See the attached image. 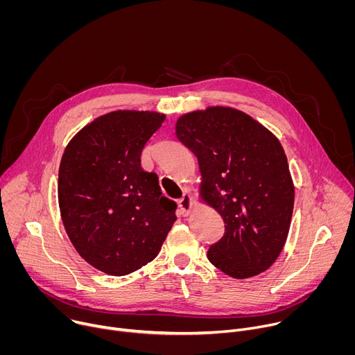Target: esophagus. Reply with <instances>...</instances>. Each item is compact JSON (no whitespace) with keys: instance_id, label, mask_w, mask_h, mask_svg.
Here are the masks:
<instances>
[{"instance_id":"34e87169","label":"esophagus","mask_w":355,"mask_h":355,"mask_svg":"<svg viewBox=\"0 0 355 355\" xmlns=\"http://www.w3.org/2000/svg\"><path fill=\"white\" fill-rule=\"evenodd\" d=\"M178 207H180V211L184 216L189 215L193 209V200H192V196L189 193H184L182 198L178 200Z\"/></svg>"}]
</instances>
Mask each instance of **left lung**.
Masks as SVG:
<instances>
[{
  "instance_id": "obj_1",
  "label": "left lung",
  "mask_w": 355,
  "mask_h": 355,
  "mask_svg": "<svg viewBox=\"0 0 355 355\" xmlns=\"http://www.w3.org/2000/svg\"><path fill=\"white\" fill-rule=\"evenodd\" d=\"M175 133L198 159L202 196L225 222L208 260L237 279L268 270L286 241L295 199L279 140L256 119L226 107L182 115Z\"/></svg>"
}]
</instances>
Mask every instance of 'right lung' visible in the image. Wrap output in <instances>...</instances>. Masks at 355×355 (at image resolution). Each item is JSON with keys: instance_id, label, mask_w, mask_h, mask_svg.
Segmentation results:
<instances>
[{"instance_id": "right-lung-1", "label": "right lung", "mask_w": 355, "mask_h": 355, "mask_svg": "<svg viewBox=\"0 0 355 355\" xmlns=\"http://www.w3.org/2000/svg\"><path fill=\"white\" fill-rule=\"evenodd\" d=\"M166 115L115 111L84 126L59 168V207L78 254L108 275H128L153 261L173 223L174 200L140 155Z\"/></svg>"}]
</instances>
